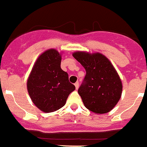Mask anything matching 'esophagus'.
<instances>
[{
	"instance_id": "esophagus-1",
	"label": "esophagus",
	"mask_w": 147,
	"mask_h": 147,
	"mask_svg": "<svg viewBox=\"0 0 147 147\" xmlns=\"http://www.w3.org/2000/svg\"><path fill=\"white\" fill-rule=\"evenodd\" d=\"M75 87H76V90H78V88H79V82H76L75 83Z\"/></svg>"
}]
</instances>
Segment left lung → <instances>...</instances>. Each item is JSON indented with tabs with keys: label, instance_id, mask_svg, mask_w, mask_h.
I'll list each match as a JSON object with an SVG mask.
<instances>
[{
	"label": "left lung",
	"instance_id": "left-lung-1",
	"mask_svg": "<svg viewBox=\"0 0 147 147\" xmlns=\"http://www.w3.org/2000/svg\"><path fill=\"white\" fill-rule=\"evenodd\" d=\"M73 57L86 71L84 82L78 90L84 106L97 114L109 112L122 92V81L112 63L99 52L77 51Z\"/></svg>",
	"mask_w": 147,
	"mask_h": 147
}]
</instances>
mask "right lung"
Returning a JSON list of instances; mask_svg holds the SVG:
<instances>
[{
	"mask_svg": "<svg viewBox=\"0 0 147 147\" xmlns=\"http://www.w3.org/2000/svg\"><path fill=\"white\" fill-rule=\"evenodd\" d=\"M61 60V54L56 49L46 50L36 60L27 81L32 101L45 113L64 106L69 94L75 90L67 72L60 68Z\"/></svg>",
	"mask_w": 147,
	"mask_h": 147,
	"instance_id": "right-lung-1",
	"label": "right lung"
}]
</instances>
